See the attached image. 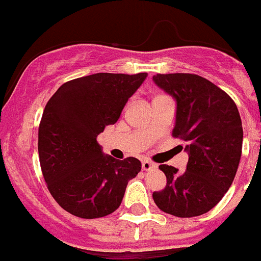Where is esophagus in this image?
Wrapping results in <instances>:
<instances>
[{"mask_svg":"<svg viewBox=\"0 0 261 261\" xmlns=\"http://www.w3.org/2000/svg\"><path fill=\"white\" fill-rule=\"evenodd\" d=\"M141 168H143V171H152V169L156 168V164L150 163L149 160H144L143 163H141Z\"/></svg>","mask_w":261,"mask_h":261,"instance_id":"esophagus-1","label":"esophagus"}]
</instances>
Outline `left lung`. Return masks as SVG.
Here are the masks:
<instances>
[{"mask_svg": "<svg viewBox=\"0 0 261 261\" xmlns=\"http://www.w3.org/2000/svg\"><path fill=\"white\" fill-rule=\"evenodd\" d=\"M153 81L176 101L173 137L184 140L185 172L163 164L167 185L153 192L161 211L177 217L204 215L227 193L238 172L243 125L238 107L224 90L191 73L156 74Z\"/></svg>", "mask_w": 261, "mask_h": 261, "instance_id": "8db88e82", "label": "left lung"}]
</instances>
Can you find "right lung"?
I'll return each instance as SVG.
<instances>
[{
    "mask_svg": "<svg viewBox=\"0 0 261 261\" xmlns=\"http://www.w3.org/2000/svg\"><path fill=\"white\" fill-rule=\"evenodd\" d=\"M146 73H96L68 81L45 107L38 129L41 171L50 195L66 212L83 219L111 215L129 180L141 171L135 157L104 154L97 136L117 122Z\"/></svg>",
    "mask_w": 261,
    "mask_h": 261,
    "instance_id": "right-lung-1",
    "label": "right lung"
}]
</instances>
